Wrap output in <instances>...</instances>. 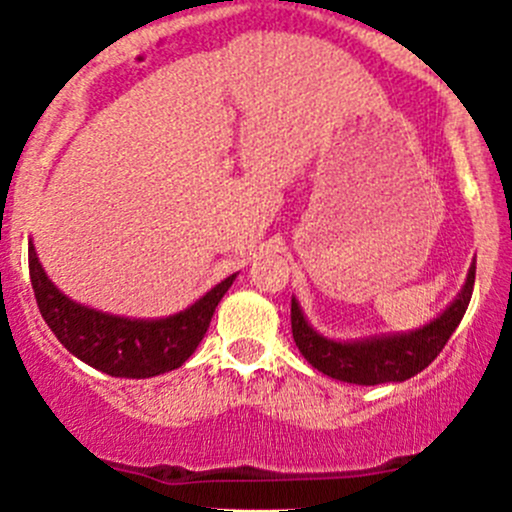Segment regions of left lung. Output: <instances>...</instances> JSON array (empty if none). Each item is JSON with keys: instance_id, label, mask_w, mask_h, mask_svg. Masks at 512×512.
<instances>
[{"instance_id": "left-lung-1", "label": "left lung", "mask_w": 512, "mask_h": 512, "mask_svg": "<svg viewBox=\"0 0 512 512\" xmlns=\"http://www.w3.org/2000/svg\"><path fill=\"white\" fill-rule=\"evenodd\" d=\"M472 288H475V260L457 298L427 326L414 328L409 333H389V336L358 338V341H333L313 331V326L305 321L298 300L293 298L290 323H293L295 346L313 369L346 384L376 386L389 384V381H407L427 369L439 356L444 343L450 341L470 305Z\"/></svg>"}]
</instances>
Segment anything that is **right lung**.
Masks as SVG:
<instances>
[{
  "label": "right lung",
  "instance_id": "obj_1",
  "mask_svg": "<svg viewBox=\"0 0 512 512\" xmlns=\"http://www.w3.org/2000/svg\"><path fill=\"white\" fill-rule=\"evenodd\" d=\"M234 278L237 272L181 313L154 321L123 318L80 305L60 293L30 245V280L45 323L73 356L118 379H148L179 369L202 343L214 310Z\"/></svg>",
  "mask_w": 512,
  "mask_h": 512
}]
</instances>
